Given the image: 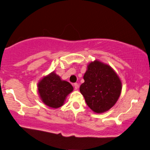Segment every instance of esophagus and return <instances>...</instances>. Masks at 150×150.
Segmentation results:
<instances>
[{
  "label": "esophagus",
  "mask_w": 150,
  "mask_h": 150,
  "mask_svg": "<svg viewBox=\"0 0 150 150\" xmlns=\"http://www.w3.org/2000/svg\"><path fill=\"white\" fill-rule=\"evenodd\" d=\"M74 87H75V89H77V88H78V87H79V85L77 84V83H74Z\"/></svg>",
  "instance_id": "obj_1"
}]
</instances>
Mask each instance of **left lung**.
I'll use <instances>...</instances> for the list:
<instances>
[{"label":"left lung","instance_id":"obj_1","mask_svg":"<svg viewBox=\"0 0 150 150\" xmlns=\"http://www.w3.org/2000/svg\"><path fill=\"white\" fill-rule=\"evenodd\" d=\"M83 79L80 92L91 110L103 113L115 105L120 95L122 83L110 66L97 60L91 62Z\"/></svg>","mask_w":150,"mask_h":150}]
</instances>
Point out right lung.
I'll use <instances>...</instances> for the list:
<instances>
[{
	"label": "right lung",
	"instance_id": "add662e5",
	"mask_svg": "<svg viewBox=\"0 0 150 150\" xmlns=\"http://www.w3.org/2000/svg\"><path fill=\"white\" fill-rule=\"evenodd\" d=\"M38 89L45 105L57 108L63 105L66 96L72 92L73 87L69 82L62 81L59 76L52 72L40 81Z\"/></svg>",
	"mask_w": 150,
	"mask_h": 150
}]
</instances>
